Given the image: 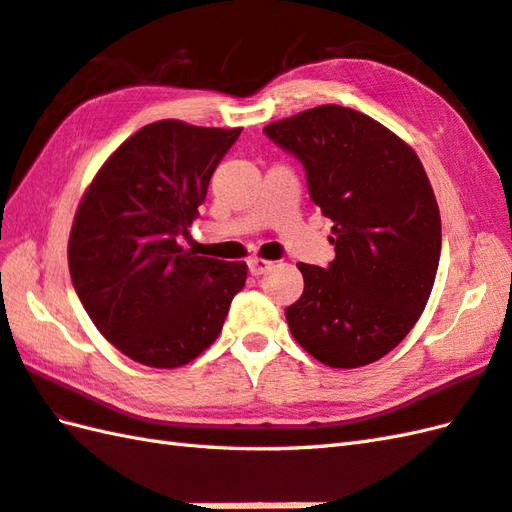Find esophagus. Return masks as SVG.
Returning <instances> with one entry per match:
<instances>
[{"label":"esophagus","mask_w":512,"mask_h":512,"mask_svg":"<svg viewBox=\"0 0 512 512\" xmlns=\"http://www.w3.org/2000/svg\"><path fill=\"white\" fill-rule=\"evenodd\" d=\"M249 274L252 276H263L265 271H269L271 267H274V263H271V260H265V258H249Z\"/></svg>","instance_id":"1"}]
</instances>
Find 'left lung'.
Here are the masks:
<instances>
[{"instance_id":"1","label":"left lung","mask_w":512,"mask_h":512,"mask_svg":"<svg viewBox=\"0 0 512 512\" xmlns=\"http://www.w3.org/2000/svg\"><path fill=\"white\" fill-rule=\"evenodd\" d=\"M298 157L315 206L333 221L335 260L300 263L291 333L331 368L388 355L425 311L440 260V212L418 155L363 113L322 105L263 129Z\"/></svg>"}]
</instances>
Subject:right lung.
<instances>
[{
	"label": "right lung",
	"instance_id": "1",
	"mask_svg": "<svg viewBox=\"0 0 512 512\" xmlns=\"http://www.w3.org/2000/svg\"><path fill=\"white\" fill-rule=\"evenodd\" d=\"M241 129L146 124L98 170L76 210L72 285L102 337L133 361L179 368L219 337L247 265L195 256L179 238Z\"/></svg>",
	"mask_w": 512,
	"mask_h": 512
}]
</instances>
